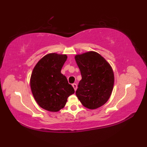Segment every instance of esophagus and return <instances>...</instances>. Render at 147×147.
<instances>
[{"label": "esophagus", "instance_id": "esophagus-1", "mask_svg": "<svg viewBox=\"0 0 147 147\" xmlns=\"http://www.w3.org/2000/svg\"><path fill=\"white\" fill-rule=\"evenodd\" d=\"M72 86H73V88H74V91H76V89H77V85H76V84H73Z\"/></svg>", "mask_w": 147, "mask_h": 147}]
</instances>
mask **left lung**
Segmentation results:
<instances>
[{"instance_id":"8db88e82","label":"left lung","mask_w":147,"mask_h":147,"mask_svg":"<svg viewBox=\"0 0 147 147\" xmlns=\"http://www.w3.org/2000/svg\"><path fill=\"white\" fill-rule=\"evenodd\" d=\"M74 58L82 75L76 91V96L87 108H100L106 103L112 93V68L100 54L94 51L77 54Z\"/></svg>"}]
</instances>
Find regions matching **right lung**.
Listing matches in <instances>:
<instances>
[{
    "instance_id": "add662e5",
    "label": "right lung",
    "mask_w": 147,
    "mask_h": 147,
    "mask_svg": "<svg viewBox=\"0 0 147 147\" xmlns=\"http://www.w3.org/2000/svg\"><path fill=\"white\" fill-rule=\"evenodd\" d=\"M67 58L66 54H47L37 63L31 74L30 84L35 100L51 112L64 108L67 98L74 93L73 86L61 73Z\"/></svg>"
}]
</instances>
